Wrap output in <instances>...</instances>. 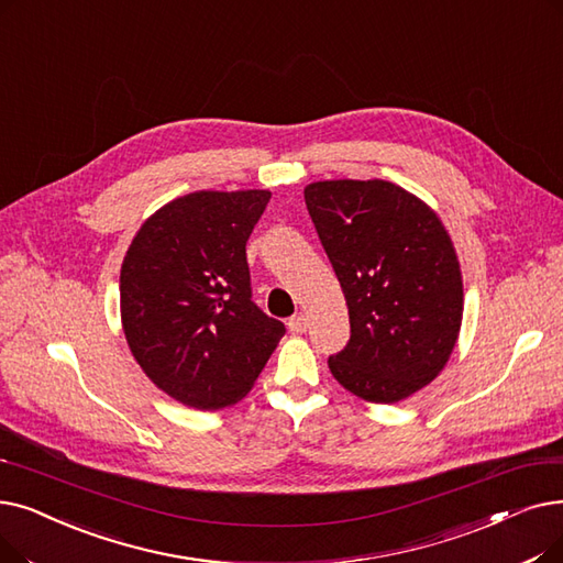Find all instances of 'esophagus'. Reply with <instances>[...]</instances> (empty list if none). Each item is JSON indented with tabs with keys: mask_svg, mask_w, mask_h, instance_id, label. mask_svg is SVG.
<instances>
[{
	"mask_svg": "<svg viewBox=\"0 0 563 563\" xmlns=\"http://www.w3.org/2000/svg\"><path fill=\"white\" fill-rule=\"evenodd\" d=\"M308 327H310V322H308V317L303 314V312H299V314H295V317H289V322H287V329L291 331V333H306L308 331Z\"/></svg>",
	"mask_w": 563,
	"mask_h": 563,
	"instance_id": "esophagus-1",
	"label": "esophagus"
}]
</instances>
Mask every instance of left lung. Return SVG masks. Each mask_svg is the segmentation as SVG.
Listing matches in <instances>:
<instances>
[{
	"mask_svg": "<svg viewBox=\"0 0 563 563\" xmlns=\"http://www.w3.org/2000/svg\"><path fill=\"white\" fill-rule=\"evenodd\" d=\"M303 198L350 310L329 371L365 402H400L444 371L460 335L453 241L434 209L384 179L314 181Z\"/></svg>",
	"mask_w": 563,
	"mask_h": 563,
	"instance_id": "1",
	"label": "left lung"
}]
</instances>
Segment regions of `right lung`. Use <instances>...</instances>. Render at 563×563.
Segmentation results:
<instances>
[{"label": "right lung", "mask_w": 563, "mask_h": 563, "mask_svg": "<svg viewBox=\"0 0 563 563\" xmlns=\"http://www.w3.org/2000/svg\"><path fill=\"white\" fill-rule=\"evenodd\" d=\"M268 200L260 188L188 192L146 218L121 264L131 354L186 407L216 411L246 398L285 335L251 301L246 241Z\"/></svg>", "instance_id": "1"}]
</instances>
